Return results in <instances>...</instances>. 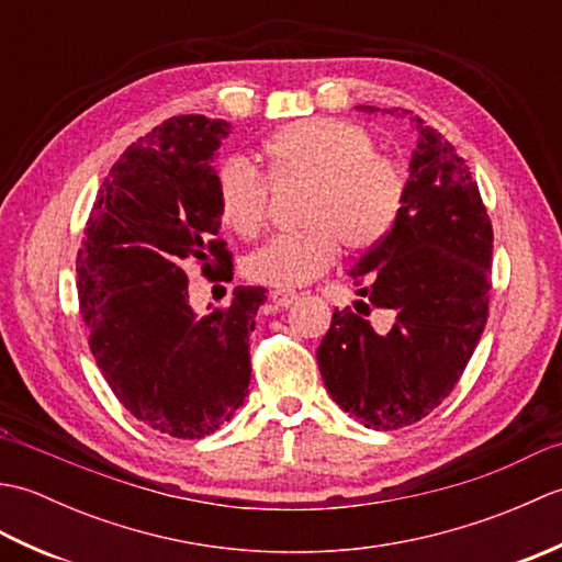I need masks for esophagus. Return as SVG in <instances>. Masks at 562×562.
<instances>
[{"label": "esophagus", "instance_id": "34e87169", "mask_svg": "<svg viewBox=\"0 0 562 562\" xmlns=\"http://www.w3.org/2000/svg\"><path fill=\"white\" fill-rule=\"evenodd\" d=\"M270 300H272L274 306L288 308L290 304L296 302V292H294V290H272V292H270Z\"/></svg>", "mask_w": 562, "mask_h": 562}]
</instances>
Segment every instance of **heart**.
Masks as SVG:
<instances>
[{"label":"heart","mask_w":562,"mask_h":562,"mask_svg":"<svg viewBox=\"0 0 562 562\" xmlns=\"http://www.w3.org/2000/svg\"><path fill=\"white\" fill-rule=\"evenodd\" d=\"M272 186H302L294 232L272 234L244 260L250 280L296 288L324 272L338 254H364L396 222L405 178L396 159L376 151L367 127L338 117L282 125L262 142ZM214 190L222 222L254 236L268 210V181L254 164L229 157L217 166Z\"/></svg>","instance_id":"b5f03b06"}]
</instances>
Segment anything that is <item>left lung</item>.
<instances>
[{"label":"left lung","mask_w":562,"mask_h":562,"mask_svg":"<svg viewBox=\"0 0 562 562\" xmlns=\"http://www.w3.org/2000/svg\"><path fill=\"white\" fill-rule=\"evenodd\" d=\"M411 121L417 147L398 217L350 270L362 300L336 308L316 352L330 398L372 429L413 425L449 396L491 300L493 224L479 183L441 133Z\"/></svg>","instance_id":"obj_1"}]
</instances>
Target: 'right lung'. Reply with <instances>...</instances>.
<instances>
[{"instance_id":"add662e5","label":"right lung","mask_w":562,"mask_h":562,"mask_svg":"<svg viewBox=\"0 0 562 562\" xmlns=\"http://www.w3.org/2000/svg\"><path fill=\"white\" fill-rule=\"evenodd\" d=\"M232 125L178 115L130 145L103 178L77 254L79 312L115 398L139 423L200 439L229 423L250 381L248 338L262 288L195 314L186 262L232 280L217 238L214 151Z\"/></svg>"}]
</instances>
